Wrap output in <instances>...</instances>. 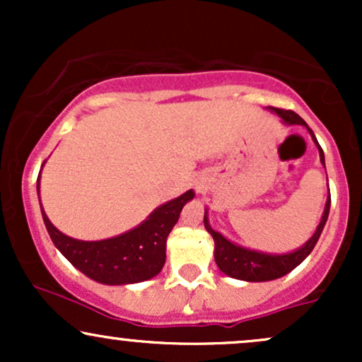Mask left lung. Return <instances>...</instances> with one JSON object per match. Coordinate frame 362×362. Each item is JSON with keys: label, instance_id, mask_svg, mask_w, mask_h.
Wrapping results in <instances>:
<instances>
[{"label": "left lung", "instance_id": "left-lung-1", "mask_svg": "<svg viewBox=\"0 0 362 362\" xmlns=\"http://www.w3.org/2000/svg\"><path fill=\"white\" fill-rule=\"evenodd\" d=\"M269 110L274 112V114L281 119V122L286 124V126H294V124H298V126H305L308 129L311 139H313V143L317 144L318 148L320 161H322V165L325 167V156H323L322 148H320L318 141L315 138L313 131L308 127V124L293 110H282L276 109V107H269ZM328 213H330V190H328L325 209H323L317 231H315L313 236H311L303 247L288 253H265L259 250H252V248L240 247V245L230 242V240L224 238L219 231L211 228L209 218H207V209L204 211V226L207 233L213 236L214 240V260L216 264H218L219 271L226 274V276L233 277V279L248 282H265L279 279V277L289 274L310 255L311 250L315 248V245L318 242L320 235H322L323 228H325Z\"/></svg>", "mask_w": 362, "mask_h": 362}]
</instances>
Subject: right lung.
Here are the masks:
<instances>
[{"label": "right lung", "instance_id": "1", "mask_svg": "<svg viewBox=\"0 0 362 362\" xmlns=\"http://www.w3.org/2000/svg\"><path fill=\"white\" fill-rule=\"evenodd\" d=\"M37 195H40V173L37 178ZM194 195V190H187L180 197L156 207L132 230L97 242H83L61 233L49 221L42 204L40 211L52 243L78 271L100 284L126 286L148 281L161 272L167 259L170 231L180 218L182 207L192 201Z\"/></svg>", "mask_w": 362, "mask_h": 362}]
</instances>
